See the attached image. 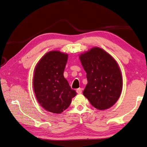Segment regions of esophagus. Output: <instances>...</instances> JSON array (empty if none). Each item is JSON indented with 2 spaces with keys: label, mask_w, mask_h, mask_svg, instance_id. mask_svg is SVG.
<instances>
[{
  "label": "esophagus",
  "mask_w": 147,
  "mask_h": 147,
  "mask_svg": "<svg viewBox=\"0 0 147 147\" xmlns=\"http://www.w3.org/2000/svg\"><path fill=\"white\" fill-rule=\"evenodd\" d=\"M82 92V88H78V89L76 90V92H77L78 94L81 93Z\"/></svg>",
  "instance_id": "esophagus-1"
}]
</instances>
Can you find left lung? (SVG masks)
<instances>
[{
  "label": "left lung",
  "mask_w": 147,
  "mask_h": 147,
  "mask_svg": "<svg viewBox=\"0 0 147 147\" xmlns=\"http://www.w3.org/2000/svg\"><path fill=\"white\" fill-rule=\"evenodd\" d=\"M79 58L88 81L84 95L98 109L111 107L119 98L122 89L121 74L116 61L99 48L91 49Z\"/></svg>",
  "instance_id": "left-lung-1"
}]
</instances>
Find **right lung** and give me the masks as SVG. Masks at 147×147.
I'll use <instances>...</instances> for the list:
<instances>
[{"instance_id":"add662e5","label":"right lung","mask_w":147,"mask_h":147,"mask_svg":"<svg viewBox=\"0 0 147 147\" xmlns=\"http://www.w3.org/2000/svg\"><path fill=\"white\" fill-rule=\"evenodd\" d=\"M68 55L51 51L36 66L34 89L37 101L49 112L60 113L66 110L76 92L63 76Z\"/></svg>"}]
</instances>
